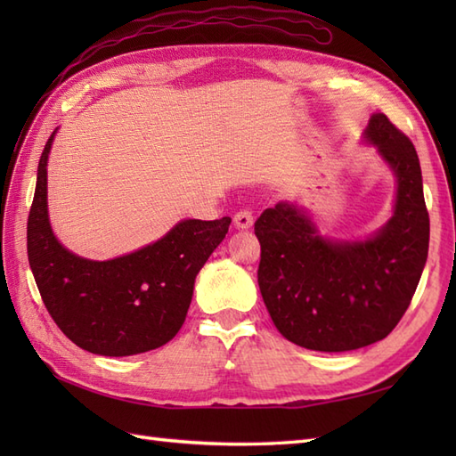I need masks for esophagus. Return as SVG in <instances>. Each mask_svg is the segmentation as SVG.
Returning <instances> with one entry per match:
<instances>
[{
  "instance_id": "1",
  "label": "esophagus",
  "mask_w": 456,
  "mask_h": 456,
  "mask_svg": "<svg viewBox=\"0 0 456 456\" xmlns=\"http://www.w3.org/2000/svg\"><path fill=\"white\" fill-rule=\"evenodd\" d=\"M253 211H250L248 208H245V209H239L237 213H235V217H233V221H235V225L239 227V229H248L250 225H253Z\"/></svg>"
}]
</instances>
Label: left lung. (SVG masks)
<instances>
[{
  "label": "left lung",
  "instance_id": "8db88e82",
  "mask_svg": "<svg viewBox=\"0 0 456 456\" xmlns=\"http://www.w3.org/2000/svg\"><path fill=\"white\" fill-rule=\"evenodd\" d=\"M366 139L398 176L394 217L376 237L323 239L289 203L265 209L255 223L265 305L282 337L312 351H354L388 337L428 260L429 213L413 142L384 113L372 115Z\"/></svg>",
  "mask_w": 456,
  "mask_h": 456
}]
</instances>
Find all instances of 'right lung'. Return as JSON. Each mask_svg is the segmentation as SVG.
I'll return each instance as SVG.
<instances>
[{"instance_id":"add662e5","label":"right lung","mask_w":456,"mask_h":456,"mask_svg":"<svg viewBox=\"0 0 456 456\" xmlns=\"http://www.w3.org/2000/svg\"><path fill=\"white\" fill-rule=\"evenodd\" d=\"M54 134L38 160L27 221V253L46 312L84 351L129 356L176 337L186 319L193 282L225 239L231 217L186 219L167 237L113 260H86L53 235L46 213V160Z\"/></svg>"}]
</instances>
